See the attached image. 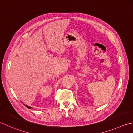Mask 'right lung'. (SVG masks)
Returning <instances> with one entry per match:
<instances>
[{
  "label": "right lung",
  "instance_id": "right-lung-1",
  "mask_svg": "<svg viewBox=\"0 0 133 133\" xmlns=\"http://www.w3.org/2000/svg\"><path fill=\"white\" fill-rule=\"evenodd\" d=\"M25 105V106L26 107H28V108H31V107H30V106H28V105H25V104H24Z\"/></svg>",
  "mask_w": 133,
  "mask_h": 133
}]
</instances>
